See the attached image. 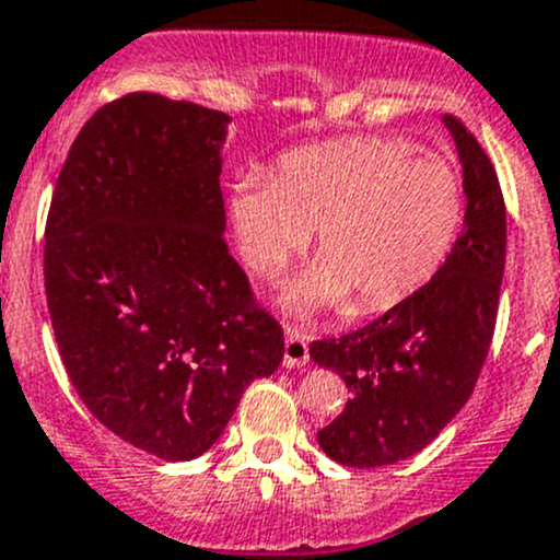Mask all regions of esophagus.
Returning a JSON list of instances; mask_svg holds the SVG:
<instances>
[{
  "label": "esophagus",
  "instance_id": "34e87169",
  "mask_svg": "<svg viewBox=\"0 0 560 560\" xmlns=\"http://www.w3.org/2000/svg\"><path fill=\"white\" fill-rule=\"evenodd\" d=\"M308 363V336L298 327H287L284 332V365L287 369H301Z\"/></svg>",
  "mask_w": 560,
  "mask_h": 560
}]
</instances>
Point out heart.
Wrapping results in <instances>:
<instances>
[{"instance_id": "heart-1", "label": "heart", "mask_w": 560, "mask_h": 560, "mask_svg": "<svg viewBox=\"0 0 560 560\" xmlns=\"http://www.w3.org/2000/svg\"><path fill=\"white\" fill-rule=\"evenodd\" d=\"M230 222L254 273L273 279L314 230V265L287 292L298 314L343 303L369 316L436 276L463 219L444 156L395 138H336L287 151L230 191Z\"/></svg>"}]
</instances>
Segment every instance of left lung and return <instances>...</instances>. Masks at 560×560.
I'll use <instances>...</instances> for the list:
<instances>
[{"mask_svg": "<svg viewBox=\"0 0 560 560\" xmlns=\"http://www.w3.org/2000/svg\"><path fill=\"white\" fill-rule=\"evenodd\" d=\"M463 162L466 217L453 252L428 284L380 319L312 343L352 398L316 433L336 463L393 466L433 442L471 398L493 341L506 259V206L499 175L460 118L444 116Z\"/></svg>", "mask_w": 560, "mask_h": 560, "instance_id": "left-lung-1", "label": "left lung"}]
</instances>
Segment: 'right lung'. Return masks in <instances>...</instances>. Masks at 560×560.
Instances as JSON below:
<instances>
[{"label": "right lung", "instance_id": "obj_1", "mask_svg": "<svg viewBox=\"0 0 560 560\" xmlns=\"http://www.w3.org/2000/svg\"><path fill=\"white\" fill-rule=\"evenodd\" d=\"M230 116L129 92L78 132L45 222L61 363L107 431L162 460L202 455L284 332L224 241Z\"/></svg>", "mask_w": 560, "mask_h": 560}]
</instances>
